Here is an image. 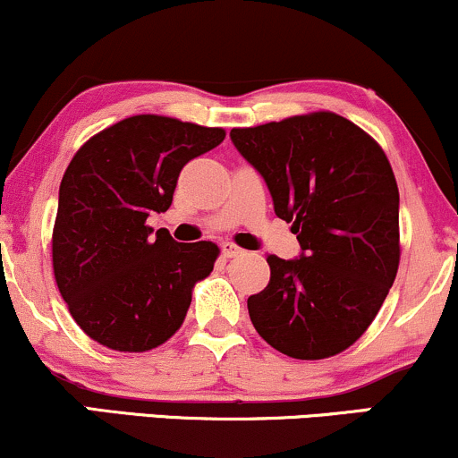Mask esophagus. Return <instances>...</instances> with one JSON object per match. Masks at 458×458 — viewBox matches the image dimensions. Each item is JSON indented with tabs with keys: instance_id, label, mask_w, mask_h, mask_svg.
<instances>
[{
	"instance_id": "esophagus-1",
	"label": "esophagus",
	"mask_w": 458,
	"mask_h": 458,
	"mask_svg": "<svg viewBox=\"0 0 458 458\" xmlns=\"http://www.w3.org/2000/svg\"><path fill=\"white\" fill-rule=\"evenodd\" d=\"M222 254H224V259H236V256L243 254V250L233 245V243H224L222 245Z\"/></svg>"
}]
</instances>
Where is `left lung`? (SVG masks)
Segmentation results:
<instances>
[{
    "label": "left lung",
    "instance_id": "1",
    "mask_svg": "<svg viewBox=\"0 0 458 458\" xmlns=\"http://www.w3.org/2000/svg\"><path fill=\"white\" fill-rule=\"evenodd\" d=\"M230 140L301 245L299 259L267 256L271 280L247 299L251 323L295 360L343 353L375 320L401 260L398 187L386 152L331 112L233 129Z\"/></svg>",
    "mask_w": 458,
    "mask_h": 458
}]
</instances>
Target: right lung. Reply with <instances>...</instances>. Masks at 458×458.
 <instances>
[{"label": "right lung", "mask_w": 458, "mask_h": 458, "mask_svg": "<svg viewBox=\"0 0 458 458\" xmlns=\"http://www.w3.org/2000/svg\"><path fill=\"white\" fill-rule=\"evenodd\" d=\"M225 138L155 114L90 138L68 163L54 225V273L75 323L98 344L141 353L187 317L193 284L213 271L211 241L176 243L146 219L165 213L181 170Z\"/></svg>", "instance_id": "right-lung-1"}]
</instances>
